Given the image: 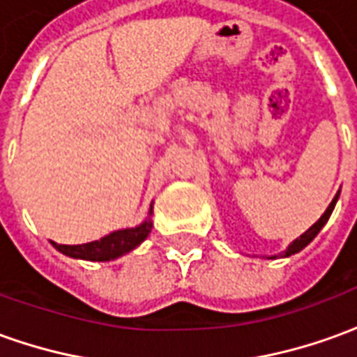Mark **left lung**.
I'll list each match as a JSON object with an SVG mask.
<instances>
[{
    "mask_svg": "<svg viewBox=\"0 0 357 357\" xmlns=\"http://www.w3.org/2000/svg\"><path fill=\"white\" fill-rule=\"evenodd\" d=\"M338 195H340V191H338V193L335 195V199L331 201V204H329V206H327V210L323 212V216L319 218V220H317V222H315V224L312 225V227H310V229H307L306 233H302L298 239L294 241L291 247L284 250L283 256H291V255H294V252H300L302 248L306 247V245H310V243L314 241L315 235L321 231V227L325 224H327V220H329V216H331V214H333V210H335V204H337V201H338Z\"/></svg>",
    "mask_w": 357,
    "mask_h": 357,
    "instance_id": "1",
    "label": "left lung"
}]
</instances>
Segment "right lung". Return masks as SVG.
Masks as SVG:
<instances>
[{
    "instance_id": "1",
    "label": "right lung",
    "mask_w": 357,
    "mask_h": 357,
    "mask_svg": "<svg viewBox=\"0 0 357 357\" xmlns=\"http://www.w3.org/2000/svg\"><path fill=\"white\" fill-rule=\"evenodd\" d=\"M151 220L143 222L137 227L132 229H122V231H114L102 237L99 241H91V243H84V245H55L57 250L63 255L73 256V258H82V260H93V262H107V260H114L118 256L130 252L133 248L141 245L147 239L151 233Z\"/></svg>"
}]
</instances>
